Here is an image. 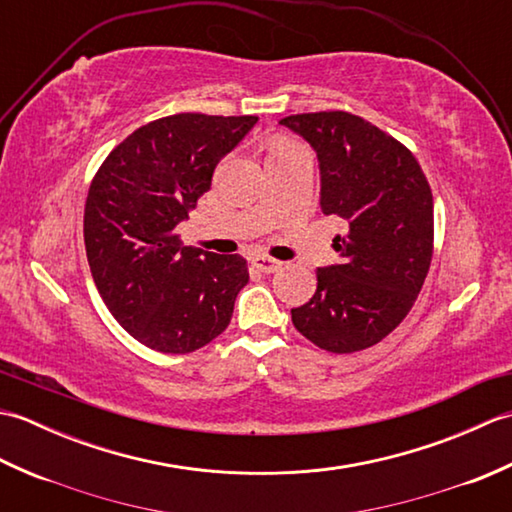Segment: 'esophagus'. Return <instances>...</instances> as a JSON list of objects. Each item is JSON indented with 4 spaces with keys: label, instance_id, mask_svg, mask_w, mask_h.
Masks as SVG:
<instances>
[{
    "label": "esophagus",
    "instance_id": "1",
    "mask_svg": "<svg viewBox=\"0 0 512 512\" xmlns=\"http://www.w3.org/2000/svg\"><path fill=\"white\" fill-rule=\"evenodd\" d=\"M250 262H253V266L257 270H262V273H277V270L281 268L279 259L268 257V255H255L253 259H250Z\"/></svg>",
    "mask_w": 512,
    "mask_h": 512
}]
</instances>
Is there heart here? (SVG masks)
Masks as SVG:
<instances>
[{
  "label": "heart",
  "mask_w": 512,
  "mask_h": 512,
  "mask_svg": "<svg viewBox=\"0 0 512 512\" xmlns=\"http://www.w3.org/2000/svg\"><path fill=\"white\" fill-rule=\"evenodd\" d=\"M295 147H301V145L292 143V140H275V143L270 145V154H279V151H288V149H295Z\"/></svg>",
  "instance_id": "b5f03b06"
}]
</instances>
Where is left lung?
<instances>
[{
    "mask_svg": "<svg viewBox=\"0 0 512 512\" xmlns=\"http://www.w3.org/2000/svg\"><path fill=\"white\" fill-rule=\"evenodd\" d=\"M314 147L321 211L339 215L341 264L317 270V292L292 308L295 328L332 354L380 343L407 317L433 255V195L416 156L350 112L281 118Z\"/></svg>",
    "mask_w": 512,
    "mask_h": 512,
    "instance_id": "left-lung-1",
    "label": "left lung"
}]
</instances>
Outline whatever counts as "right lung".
Segmentation results:
<instances>
[{
	"label": "right lung",
	"mask_w": 512,
	"mask_h": 512,
	"mask_svg": "<svg viewBox=\"0 0 512 512\" xmlns=\"http://www.w3.org/2000/svg\"><path fill=\"white\" fill-rule=\"evenodd\" d=\"M257 116L173 114L116 145L92 178L83 237L107 310L136 341L189 354L220 336L248 284L242 255L182 246L187 220L213 169Z\"/></svg>",
	"instance_id": "1"
}]
</instances>
